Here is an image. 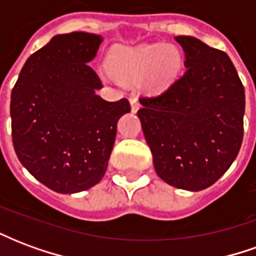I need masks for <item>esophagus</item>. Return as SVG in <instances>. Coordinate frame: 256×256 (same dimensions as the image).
Segmentation results:
<instances>
[{
  "mask_svg": "<svg viewBox=\"0 0 256 256\" xmlns=\"http://www.w3.org/2000/svg\"><path fill=\"white\" fill-rule=\"evenodd\" d=\"M130 106H132V112H137L140 108V101L137 97H130Z\"/></svg>",
  "mask_w": 256,
  "mask_h": 256,
  "instance_id": "34e87169",
  "label": "esophagus"
}]
</instances>
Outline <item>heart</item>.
<instances>
[{
	"label": "heart",
	"instance_id": "b5f03b06",
	"mask_svg": "<svg viewBox=\"0 0 256 256\" xmlns=\"http://www.w3.org/2000/svg\"><path fill=\"white\" fill-rule=\"evenodd\" d=\"M181 50L172 45L152 44L137 48H119L111 56L112 72L123 82H140L148 73V86L160 92L178 78L182 68ZM108 78H112L108 75Z\"/></svg>",
	"mask_w": 256,
	"mask_h": 256
}]
</instances>
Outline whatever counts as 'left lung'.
Here are the masks:
<instances>
[{"mask_svg":"<svg viewBox=\"0 0 256 256\" xmlns=\"http://www.w3.org/2000/svg\"><path fill=\"white\" fill-rule=\"evenodd\" d=\"M185 72L162 94L141 97V128L159 177L203 190L236 159L244 133V86L229 56L198 38L176 36Z\"/></svg>","mask_w":256,"mask_h":256,"instance_id":"8db88e82","label":"left lung"}]
</instances>
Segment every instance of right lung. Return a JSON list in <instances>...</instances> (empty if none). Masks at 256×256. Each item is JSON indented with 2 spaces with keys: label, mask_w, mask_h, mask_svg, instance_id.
<instances>
[{
  "label": "right lung",
  "mask_w": 256,
  "mask_h": 256,
  "mask_svg": "<svg viewBox=\"0 0 256 256\" xmlns=\"http://www.w3.org/2000/svg\"><path fill=\"white\" fill-rule=\"evenodd\" d=\"M102 36H54L32 53L10 96L12 141L20 163L58 193H78L104 177L126 98L106 101L89 63Z\"/></svg>",
  "instance_id": "1"
}]
</instances>
